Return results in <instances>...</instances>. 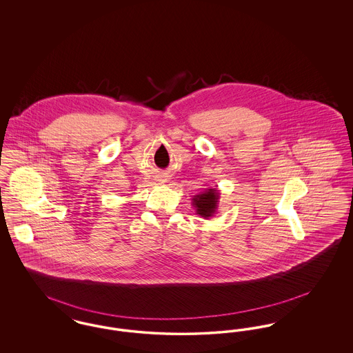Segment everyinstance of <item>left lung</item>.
Returning <instances> with one entry per match:
<instances>
[{
    "label": "left lung",
    "mask_w": 353,
    "mask_h": 353,
    "mask_svg": "<svg viewBox=\"0 0 353 353\" xmlns=\"http://www.w3.org/2000/svg\"><path fill=\"white\" fill-rule=\"evenodd\" d=\"M219 202V192L217 188L205 189L192 199V205L194 206L196 213L205 219H209L217 213Z\"/></svg>",
    "instance_id": "8db88e82"
}]
</instances>
